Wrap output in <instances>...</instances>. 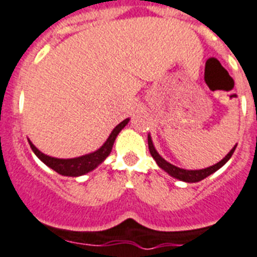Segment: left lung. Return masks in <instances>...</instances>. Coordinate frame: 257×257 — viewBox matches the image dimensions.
I'll return each instance as SVG.
<instances>
[{
    "label": "left lung",
    "mask_w": 257,
    "mask_h": 257,
    "mask_svg": "<svg viewBox=\"0 0 257 257\" xmlns=\"http://www.w3.org/2000/svg\"><path fill=\"white\" fill-rule=\"evenodd\" d=\"M147 142H149V150H150L151 156H153L154 159H155L156 164H158V166H159L163 171H166L169 176H172V177L177 178V180H180V181H184V182H199V181H202V180H204L206 177H208L209 175H212V173H215L216 171H218V169L224 166L227 160L230 159L231 155H233L234 150H235V147H236V145H235V146H234L233 149L229 151V154L225 156L224 159L220 160L217 164H213V166L208 167V168H204V169H194V171H189V169L178 168V167L173 166V164H171L169 162H167L166 159H163L162 156L159 155V153L156 151L150 135L147 136Z\"/></svg>",
    "instance_id": "8db88e82"
}]
</instances>
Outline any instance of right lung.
Listing matches in <instances>:
<instances>
[{"instance_id": "right-lung-1", "label": "right lung", "mask_w": 257, "mask_h": 257, "mask_svg": "<svg viewBox=\"0 0 257 257\" xmlns=\"http://www.w3.org/2000/svg\"><path fill=\"white\" fill-rule=\"evenodd\" d=\"M129 117L125 120H122L120 124L113 128V131L111 132V135L108 136L107 141L102 145L98 150L93 151L90 154H86V155L79 156V158H72V159H59V158H53V156L45 155L44 153L37 149L32 142L28 140L30 142V146L32 149L33 153L36 154V156L41 160L44 164L51 168L53 171L58 172L59 175L62 176H68V177H79V176L85 175V173H89L93 169L97 168L101 163L104 162L107 156L110 155L111 150H112L113 142H115L116 137L120 133L124 126L128 124Z\"/></svg>"}]
</instances>
